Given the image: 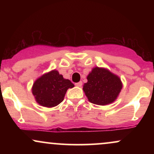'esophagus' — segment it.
I'll return each mask as SVG.
<instances>
[{"instance_id":"34e87169","label":"esophagus","mask_w":154,"mask_h":154,"mask_svg":"<svg viewBox=\"0 0 154 154\" xmlns=\"http://www.w3.org/2000/svg\"><path fill=\"white\" fill-rule=\"evenodd\" d=\"M75 85H76V86H77V87H82V82H81V81H80V82L75 83Z\"/></svg>"}]
</instances>
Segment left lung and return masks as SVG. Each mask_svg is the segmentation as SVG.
I'll return each mask as SVG.
<instances>
[{
  "label": "left lung",
  "mask_w": 154,
  "mask_h": 154,
  "mask_svg": "<svg viewBox=\"0 0 154 154\" xmlns=\"http://www.w3.org/2000/svg\"><path fill=\"white\" fill-rule=\"evenodd\" d=\"M87 79L83 91L88 100L97 105L105 106L114 102L122 88L119 77L105 68H93Z\"/></svg>",
  "instance_id": "1"
}]
</instances>
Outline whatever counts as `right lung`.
Wrapping results in <instances>:
<instances>
[{
  "instance_id": "right-lung-1",
  "label": "right lung",
  "mask_w": 154,
  "mask_h": 154,
  "mask_svg": "<svg viewBox=\"0 0 154 154\" xmlns=\"http://www.w3.org/2000/svg\"><path fill=\"white\" fill-rule=\"evenodd\" d=\"M75 87L69 79H64L57 70L44 74L36 79L32 92L40 105L51 108L63 101L67 90Z\"/></svg>"
}]
</instances>
